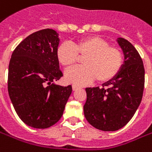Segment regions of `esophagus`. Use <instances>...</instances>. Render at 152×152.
<instances>
[{
	"mask_svg": "<svg viewBox=\"0 0 152 152\" xmlns=\"http://www.w3.org/2000/svg\"><path fill=\"white\" fill-rule=\"evenodd\" d=\"M79 88V86H77L76 85H73L72 86V89H73V91H76V90H77Z\"/></svg>",
	"mask_w": 152,
	"mask_h": 152,
	"instance_id": "obj_1",
	"label": "esophagus"
}]
</instances>
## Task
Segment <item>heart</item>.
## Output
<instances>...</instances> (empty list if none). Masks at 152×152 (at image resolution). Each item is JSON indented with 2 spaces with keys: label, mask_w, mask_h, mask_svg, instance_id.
<instances>
[{
  "label": "heart",
  "mask_w": 152,
  "mask_h": 152,
  "mask_svg": "<svg viewBox=\"0 0 152 152\" xmlns=\"http://www.w3.org/2000/svg\"><path fill=\"white\" fill-rule=\"evenodd\" d=\"M56 57L60 65L71 66L76 64L78 57L84 58L81 67L66 70L65 79L67 82L83 86L95 78L98 82H107L117 76L123 65V55L107 41L99 37H89L79 40L72 45L60 44L56 50Z\"/></svg>",
  "instance_id": "b5f03b06"
}]
</instances>
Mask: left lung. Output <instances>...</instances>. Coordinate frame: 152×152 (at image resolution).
Instances as JSON below:
<instances>
[{"instance_id": "1", "label": "left lung", "mask_w": 152, "mask_h": 152, "mask_svg": "<svg viewBox=\"0 0 152 152\" xmlns=\"http://www.w3.org/2000/svg\"><path fill=\"white\" fill-rule=\"evenodd\" d=\"M124 63L117 76L102 84V88L86 87L83 109L86 120L102 131L123 128L140 104L145 85L143 61L128 40L118 38Z\"/></svg>"}]
</instances>
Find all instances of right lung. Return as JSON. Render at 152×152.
<instances>
[{"label":"right lung","mask_w":152,"mask_h":152,"mask_svg":"<svg viewBox=\"0 0 152 152\" xmlns=\"http://www.w3.org/2000/svg\"><path fill=\"white\" fill-rule=\"evenodd\" d=\"M59 34L43 29L30 34L15 49L8 68V93L15 111L27 125L49 128L61 118L72 86L55 84L62 72L56 50Z\"/></svg>","instance_id":"obj_1"}]
</instances>
